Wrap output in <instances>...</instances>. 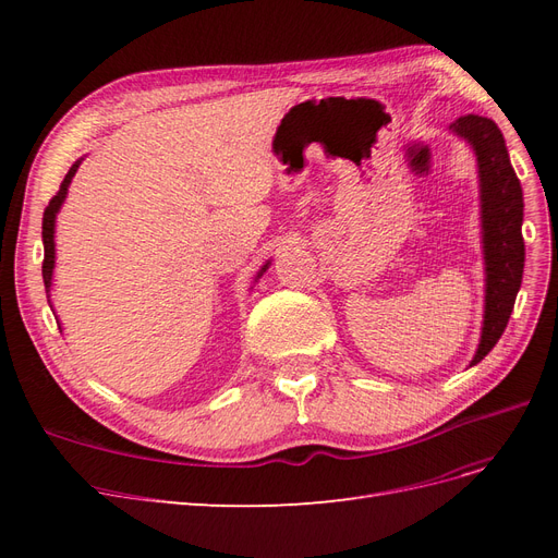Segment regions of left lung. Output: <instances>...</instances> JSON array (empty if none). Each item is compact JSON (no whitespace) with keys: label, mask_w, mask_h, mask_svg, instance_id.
<instances>
[{"label":"left lung","mask_w":558,"mask_h":558,"mask_svg":"<svg viewBox=\"0 0 558 558\" xmlns=\"http://www.w3.org/2000/svg\"><path fill=\"white\" fill-rule=\"evenodd\" d=\"M449 128L472 146L480 167L486 300L482 340L470 363L477 365L508 328L521 286L523 256H526L521 238L523 193L512 170L508 148H505L502 132L492 118L468 113L456 118Z\"/></svg>","instance_id":"left-lung-1"}]
</instances>
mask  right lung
Segmentation results:
<instances>
[{
  "mask_svg": "<svg viewBox=\"0 0 558 558\" xmlns=\"http://www.w3.org/2000/svg\"><path fill=\"white\" fill-rule=\"evenodd\" d=\"M81 160H76L70 172H66L64 181L60 183V191L53 195V199L48 202V207L44 211V223H41V238H44V265H41V275H44V286H46V295L50 298V281H53V267H56V216L62 207V202L66 197V189H70V183L78 170ZM269 263L263 265V269L258 272V277L265 272Z\"/></svg>",
  "mask_w": 558,
  "mask_h": 558,
  "instance_id": "right-lung-1",
  "label": "right lung"
}]
</instances>
